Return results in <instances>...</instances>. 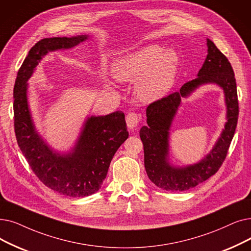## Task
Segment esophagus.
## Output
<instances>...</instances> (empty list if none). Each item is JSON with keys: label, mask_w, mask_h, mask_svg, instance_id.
<instances>
[{"label": "esophagus", "mask_w": 251, "mask_h": 251, "mask_svg": "<svg viewBox=\"0 0 251 251\" xmlns=\"http://www.w3.org/2000/svg\"><path fill=\"white\" fill-rule=\"evenodd\" d=\"M138 121H139L138 115H137L136 113H134V112L129 113V114L126 116L127 126H128L130 129H134V128L138 125Z\"/></svg>", "instance_id": "1"}]
</instances>
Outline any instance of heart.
I'll use <instances>...</instances> for the list:
<instances>
[{"mask_svg":"<svg viewBox=\"0 0 251 251\" xmlns=\"http://www.w3.org/2000/svg\"><path fill=\"white\" fill-rule=\"evenodd\" d=\"M178 64L177 54L173 50L163 51L158 45H150L112 64L113 77L120 82H134L139 100L154 101L169 92L176 80Z\"/></svg>","mask_w":251,"mask_h":251,"instance_id":"heart-1","label":"heart"}]
</instances>
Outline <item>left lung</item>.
Returning <instances> with one entry per match:
<instances>
[{
	"mask_svg": "<svg viewBox=\"0 0 251 251\" xmlns=\"http://www.w3.org/2000/svg\"><path fill=\"white\" fill-rule=\"evenodd\" d=\"M208 54L198 77L181 86L179 91L156 100L147 107L148 126L139 135L144 144L145 167L149 178L157 187L170 192L192 189L208 179L221 168L233 139L239 115L236 79L232 65L214 43L207 39ZM213 82L225 93L228 122L213 151L197 165L176 169L168 162L169 129L181 97L188 96L199 85Z\"/></svg>",
	"mask_w": 251,
	"mask_h": 251,
	"instance_id": "left-lung-1",
	"label": "left lung"
}]
</instances>
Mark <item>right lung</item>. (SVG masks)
<instances>
[{"instance_id":"1","label":"right lung","mask_w":251,"mask_h":251,"mask_svg":"<svg viewBox=\"0 0 251 251\" xmlns=\"http://www.w3.org/2000/svg\"><path fill=\"white\" fill-rule=\"evenodd\" d=\"M87 38L39 41L20 67L13 90L14 130L21 151L32 172L46 187L69 197H86L100 189L115 152L128 138L125 115L115 112L88 118L73 151L60 155L53 152L36 131L28 108L26 82L48 52L77 46Z\"/></svg>"}]
</instances>
